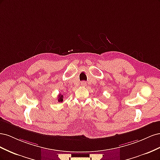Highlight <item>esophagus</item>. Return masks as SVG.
I'll return each mask as SVG.
<instances>
[{"label":"esophagus","mask_w":160,"mask_h":160,"mask_svg":"<svg viewBox=\"0 0 160 160\" xmlns=\"http://www.w3.org/2000/svg\"><path fill=\"white\" fill-rule=\"evenodd\" d=\"M81 83L82 86H85L86 85V82L85 81H82Z\"/></svg>","instance_id":"1"}]
</instances>
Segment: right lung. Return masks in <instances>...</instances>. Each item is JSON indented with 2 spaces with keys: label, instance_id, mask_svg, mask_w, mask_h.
Masks as SVG:
<instances>
[{
  "label": "right lung",
  "instance_id": "right-lung-1",
  "mask_svg": "<svg viewBox=\"0 0 160 160\" xmlns=\"http://www.w3.org/2000/svg\"><path fill=\"white\" fill-rule=\"evenodd\" d=\"M57 100H58V102H62L63 101V95L60 94L58 95V98H57Z\"/></svg>",
  "mask_w": 160,
  "mask_h": 160
}]
</instances>
